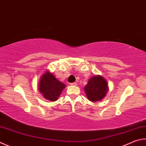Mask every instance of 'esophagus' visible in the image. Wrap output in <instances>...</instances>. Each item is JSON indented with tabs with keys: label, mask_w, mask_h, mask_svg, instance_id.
<instances>
[{
	"label": "esophagus",
	"mask_w": 146,
	"mask_h": 146,
	"mask_svg": "<svg viewBox=\"0 0 146 146\" xmlns=\"http://www.w3.org/2000/svg\"><path fill=\"white\" fill-rule=\"evenodd\" d=\"M71 86H77V84H76V82H73V83H71Z\"/></svg>",
	"instance_id": "esophagus-1"
}]
</instances>
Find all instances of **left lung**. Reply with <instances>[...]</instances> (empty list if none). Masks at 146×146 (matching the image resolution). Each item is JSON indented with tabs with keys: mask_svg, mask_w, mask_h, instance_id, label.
<instances>
[{
	"mask_svg": "<svg viewBox=\"0 0 146 146\" xmlns=\"http://www.w3.org/2000/svg\"><path fill=\"white\" fill-rule=\"evenodd\" d=\"M84 90L88 100L92 102H96L105 97L108 91V86L103 76L97 75L89 79Z\"/></svg>",
	"mask_w": 146,
	"mask_h": 146,
	"instance_id": "1",
	"label": "left lung"
}]
</instances>
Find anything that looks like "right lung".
<instances>
[{"label":"right lung","mask_w":146,"mask_h":146,"mask_svg":"<svg viewBox=\"0 0 146 146\" xmlns=\"http://www.w3.org/2000/svg\"><path fill=\"white\" fill-rule=\"evenodd\" d=\"M66 87V85L59 81L48 71L41 76L39 84V91L45 99L55 102L57 101Z\"/></svg>","instance_id":"add662e5"}]
</instances>
